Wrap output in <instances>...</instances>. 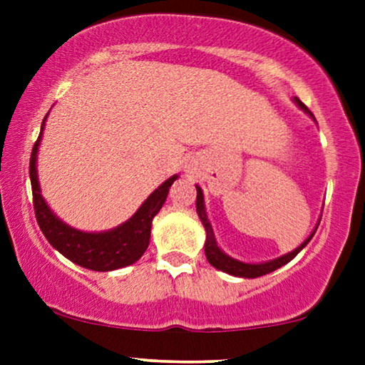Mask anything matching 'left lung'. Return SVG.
Instances as JSON below:
<instances>
[{
	"instance_id": "left-lung-1",
	"label": "left lung",
	"mask_w": 365,
	"mask_h": 365,
	"mask_svg": "<svg viewBox=\"0 0 365 365\" xmlns=\"http://www.w3.org/2000/svg\"><path fill=\"white\" fill-rule=\"evenodd\" d=\"M294 103L297 104L299 108L302 109L304 113L309 114V116H312L314 121H316V118H314V114L309 111V108L304 104L301 99L299 98H294ZM196 191H197V197H196V211H197V216L201 219L204 229H206V242H204V252H206V257L209 264H211L212 267L219 269V271L222 272H227L231 274V276H237V277H247V279H254V277H261V276H266V274L276 271V269L282 267L284 264H287L289 261H292L294 257L297 256L299 252L302 251L304 247L307 246L309 241H311L314 234L317 231V226L314 231L311 232V236H309L306 241H304L301 246L294 249V251L284 254V256L277 257V259H272V261H267V262H259V264H251V262H242V261H237V259H234L231 256H227L226 252H222L221 249H219L217 242H216V237H214V232H212V226L211 222H209L207 219V214H206V207H204V196H202V189L196 186ZM319 222H321V219H319Z\"/></svg>"
}]
</instances>
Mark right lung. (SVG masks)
<instances>
[{
    "instance_id": "1",
    "label": "right lung",
    "mask_w": 365,
    "mask_h": 365,
    "mask_svg": "<svg viewBox=\"0 0 365 365\" xmlns=\"http://www.w3.org/2000/svg\"><path fill=\"white\" fill-rule=\"evenodd\" d=\"M49 114V113H48ZM43 119L41 133H39L38 141L34 143L31 159H29V178H31L33 189V206L36 221L39 224L44 237L48 242L61 252L64 257L73 261L78 266L91 269V271L108 272L114 269H121L131 266L143 256L149 246V237H151V224L153 219L163 207L166 201L169 187L176 181L178 176L174 174L164 181L156 191L149 194V197L141 204V207L123 222L121 226L109 229L103 232H83L78 231L61 219L56 217L49 206L41 196V189L38 182V148L41 143L44 121Z\"/></svg>"
}]
</instances>
